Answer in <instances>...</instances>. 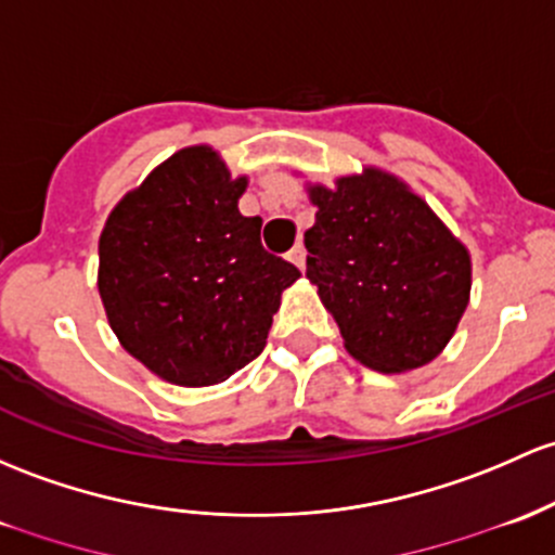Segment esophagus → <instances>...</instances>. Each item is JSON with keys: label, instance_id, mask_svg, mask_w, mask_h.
I'll use <instances>...</instances> for the list:
<instances>
[{"label": "esophagus", "instance_id": "esophagus-1", "mask_svg": "<svg viewBox=\"0 0 555 555\" xmlns=\"http://www.w3.org/2000/svg\"><path fill=\"white\" fill-rule=\"evenodd\" d=\"M289 260H293L295 266L300 268V271H302V268H306V247H302V242H297L295 247L289 249Z\"/></svg>", "mask_w": 555, "mask_h": 555}]
</instances>
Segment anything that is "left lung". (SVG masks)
I'll return each instance as SVG.
<instances>
[{
  "mask_svg": "<svg viewBox=\"0 0 555 555\" xmlns=\"http://www.w3.org/2000/svg\"><path fill=\"white\" fill-rule=\"evenodd\" d=\"M306 276L348 353L377 372L428 364L468 306V249L420 196L380 170L311 189Z\"/></svg>",
  "mask_w": 555,
  "mask_h": 555,
  "instance_id": "left-lung-1",
  "label": "left lung"
}]
</instances>
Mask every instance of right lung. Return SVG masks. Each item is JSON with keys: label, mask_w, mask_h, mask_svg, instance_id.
<instances>
[{"label": "right lung", "mask_w": 555, "mask_h": 555, "mask_svg": "<svg viewBox=\"0 0 555 555\" xmlns=\"http://www.w3.org/2000/svg\"><path fill=\"white\" fill-rule=\"evenodd\" d=\"M204 145L170 156L127 194L101 233V289L125 351L175 385H212L258 359L282 293L300 276L268 253L260 218L238 212Z\"/></svg>", "instance_id": "add662e5"}]
</instances>
